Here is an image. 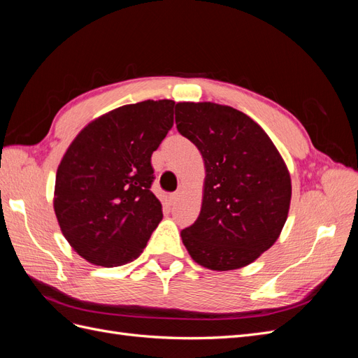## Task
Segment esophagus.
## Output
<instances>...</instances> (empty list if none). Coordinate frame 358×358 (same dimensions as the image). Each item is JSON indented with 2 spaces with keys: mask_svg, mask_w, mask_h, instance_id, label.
Here are the masks:
<instances>
[{
  "mask_svg": "<svg viewBox=\"0 0 358 358\" xmlns=\"http://www.w3.org/2000/svg\"><path fill=\"white\" fill-rule=\"evenodd\" d=\"M178 199H179V191H176V192H171L170 196H169V200H170V203H171V204H175V203L178 201Z\"/></svg>",
  "mask_w": 358,
  "mask_h": 358,
  "instance_id": "34e87169",
  "label": "esophagus"
}]
</instances>
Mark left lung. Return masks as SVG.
Listing matches in <instances>:
<instances>
[{
	"label": "left lung",
	"instance_id": "8db88e82",
	"mask_svg": "<svg viewBox=\"0 0 358 358\" xmlns=\"http://www.w3.org/2000/svg\"><path fill=\"white\" fill-rule=\"evenodd\" d=\"M176 128L206 167L201 210L182 230L183 245L210 270L251 264L287 221L291 179L282 157L262 127L230 106L178 103Z\"/></svg>",
	"mask_w": 358,
	"mask_h": 358
}]
</instances>
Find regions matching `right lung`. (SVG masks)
<instances>
[{"instance_id": "right-lung-1", "label": "right lung", "mask_w": 358, "mask_h": 358, "mask_svg": "<svg viewBox=\"0 0 358 358\" xmlns=\"http://www.w3.org/2000/svg\"><path fill=\"white\" fill-rule=\"evenodd\" d=\"M175 101L122 106L85 127L62 157L55 208L62 234L86 262H133L162 220L150 157L173 127Z\"/></svg>"}]
</instances>
